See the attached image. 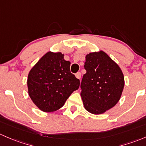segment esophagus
<instances>
[{"label": "esophagus", "mask_w": 146, "mask_h": 146, "mask_svg": "<svg viewBox=\"0 0 146 146\" xmlns=\"http://www.w3.org/2000/svg\"><path fill=\"white\" fill-rule=\"evenodd\" d=\"M75 76H76V77L77 78V79H81V76H82V74H81L80 72H77L75 74Z\"/></svg>", "instance_id": "obj_1"}]
</instances>
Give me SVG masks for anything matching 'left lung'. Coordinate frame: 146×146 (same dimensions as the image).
<instances>
[{
  "label": "left lung",
  "mask_w": 146,
  "mask_h": 146,
  "mask_svg": "<svg viewBox=\"0 0 146 146\" xmlns=\"http://www.w3.org/2000/svg\"><path fill=\"white\" fill-rule=\"evenodd\" d=\"M81 83V96L85 109L94 115L104 113L119 100L124 86L121 69L103 51L86 56Z\"/></svg>",
  "instance_id": "obj_1"
}]
</instances>
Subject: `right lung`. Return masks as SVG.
Returning a JSON list of instances; mask_svg holds the SVG:
<instances>
[{
    "label": "right lung",
    "instance_id": "right-lung-1",
    "mask_svg": "<svg viewBox=\"0 0 146 146\" xmlns=\"http://www.w3.org/2000/svg\"><path fill=\"white\" fill-rule=\"evenodd\" d=\"M79 79L70 72V62L61 52L45 54L28 75L29 95L40 110L54 112L79 88Z\"/></svg>",
    "mask_w": 146,
    "mask_h": 146
}]
</instances>
